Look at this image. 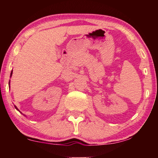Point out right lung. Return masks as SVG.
Returning <instances> with one entry per match:
<instances>
[{
	"mask_svg": "<svg viewBox=\"0 0 158 158\" xmlns=\"http://www.w3.org/2000/svg\"><path fill=\"white\" fill-rule=\"evenodd\" d=\"M11 75H12V72H11V73H10V77H11Z\"/></svg>",
	"mask_w": 158,
	"mask_h": 158,
	"instance_id": "add662e5",
	"label": "right lung"
}]
</instances>
